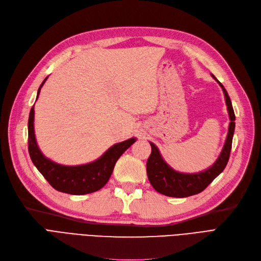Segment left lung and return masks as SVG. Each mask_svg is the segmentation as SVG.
I'll return each mask as SVG.
<instances>
[{
    "mask_svg": "<svg viewBox=\"0 0 261 261\" xmlns=\"http://www.w3.org/2000/svg\"><path fill=\"white\" fill-rule=\"evenodd\" d=\"M212 77L218 82V85L223 89L229 119H230L224 148L216 162L207 169L197 173H183L172 169L162 158L158 147H156L154 143L150 142L152 152L147 162L148 178L151 185L154 187V190L165 196L184 198L201 193L218 174L223 172L228 163L229 156H230L232 137L236 126V116L230 97L228 96L226 89L224 88L222 83L215 78L214 75H212Z\"/></svg>",
    "mask_w": 261,
    "mask_h": 261,
    "instance_id": "left-lung-1",
    "label": "left lung"
}]
</instances>
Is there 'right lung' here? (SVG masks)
Wrapping results in <instances>:
<instances>
[{
    "label": "right lung",
    "instance_id": "1",
    "mask_svg": "<svg viewBox=\"0 0 261 261\" xmlns=\"http://www.w3.org/2000/svg\"><path fill=\"white\" fill-rule=\"evenodd\" d=\"M46 80L47 78L40 85L37 97ZM28 130L29 153L33 164L55 190L70 195H86L100 190L108 182L120 156L136 141V138H130L116 143L98 160L92 163L79 166H64L50 161L40 152L34 132V106L30 111Z\"/></svg>",
    "mask_w": 261,
    "mask_h": 261
}]
</instances>
